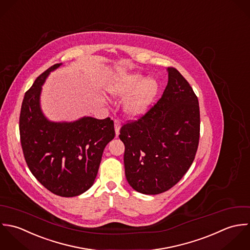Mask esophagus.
<instances>
[{
  "label": "esophagus",
  "instance_id": "esophagus-1",
  "mask_svg": "<svg viewBox=\"0 0 250 250\" xmlns=\"http://www.w3.org/2000/svg\"><path fill=\"white\" fill-rule=\"evenodd\" d=\"M114 125H115V131H116V135L118 136L120 133V128H121V122L119 120H115L114 121Z\"/></svg>",
  "mask_w": 250,
  "mask_h": 250
}]
</instances>
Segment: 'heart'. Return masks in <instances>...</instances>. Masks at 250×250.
<instances>
[{
  "label": "heart",
  "instance_id": "heart-1",
  "mask_svg": "<svg viewBox=\"0 0 250 250\" xmlns=\"http://www.w3.org/2000/svg\"><path fill=\"white\" fill-rule=\"evenodd\" d=\"M157 89L158 85L154 79L147 80L143 74L134 73L117 78L109 87V93L116 98L125 99L135 91L125 100L124 109L129 117L138 118L149 109Z\"/></svg>",
  "mask_w": 250,
  "mask_h": 250
}]
</instances>
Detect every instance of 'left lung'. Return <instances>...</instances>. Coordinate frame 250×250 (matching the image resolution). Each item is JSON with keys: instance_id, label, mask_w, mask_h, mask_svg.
Instances as JSON below:
<instances>
[{"instance_id": "left-lung-1", "label": "left lung", "mask_w": 250, "mask_h": 250, "mask_svg": "<svg viewBox=\"0 0 250 250\" xmlns=\"http://www.w3.org/2000/svg\"><path fill=\"white\" fill-rule=\"evenodd\" d=\"M162 97L138 120L125 124V171L136 191L154 195L173 188L191 166L200 137L199 102L191 86L168 67Z\"/></svg>"}]
</instances>
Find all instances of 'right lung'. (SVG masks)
Returning <instances> with one entry per match:
<instances>
[{"mask_svg": "<svg viewBox=\"0 0 250 250\" xmlns=\"http://www.w3.org/2000/svg\"><path fill=\"white\" fill-rule=\"evenodd\" d=\"M56 63L26 92L19 118L20 141L26 163L52 193L74 197L95 182L106 145L115 137L114 122L84 117L70 123L48 121L41 109L42 86Z\"/></svg>", "mask_w": 250, "mask_h": 250, "instance_id": "obj_1", "label": "right lung"}]
</instances>
